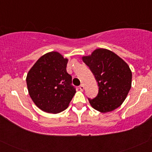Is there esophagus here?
Here are the masks:
<instances>
[{
  "label": "esophagus",
  "instance_id": "1",
  "mask_svg": "<svg viewBox=\"0 0 152 152\" xmlns=\"http://www.w3.org/2000/svg\"><path fill=\"white\" fill-rule=\"evenodd\" d=\"M79 88H80V90H81V91H83V89H84V86H83V84L80 85Z\"/></svg>",
  "mask_w": 152,
  "mask_h": 152
}]
</instances>
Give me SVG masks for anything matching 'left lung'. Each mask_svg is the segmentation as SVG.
Instances as JSON below:
<instances>
[{
  "label": "left lung",
  "instance_id": "1",
  "mask_svg": "<svg viewBox=\"0 0 152 152\" xmlns=\"http://www.w3.org/2000/svg\"><path fill=\"white\" fill-rule=\"evenodd\" d=\"M96 80L99 92L93 99L88 98L94 109L102 113L117 109L126 99L132 87V74L129 66L116 53L105 48L94 50L82 57Z\"/></svg>",
  "mask_w": 152,
  "mask_h": 152
}]
</instances>
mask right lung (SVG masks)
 Returning a JSON list of instances; mask_svg holds the SVG:
<instances>
[{
	"mask_svg": "<svg viewBox=\"0 0 152 152\" xmlns=\"http://www.w3.org/2000/svg\"><path fill=\"white\" fill-rule=\"evenodd\" d=\"M68 59L56 51L42 56L26 77L29 95L40 109L57 114L64 111L76 93L72 77L66 71Z\"/></svg>",
	"mask_w": 152,
	"mask_h": 152,
	"instance_id": "right-lung-1",
	"label": "right lung"
}]
</instances>
